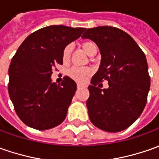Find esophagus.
<instances>
[{
    "mask_svg": "<svg viewBox=\"0 0 159 159\" xmlns=\"http://www.w3.org/2000/svg\"><path fill=\"white\" fill-rule=\"evenodd\" d=\"M85 86H84V84H77V88L78 89H81V88H84Z\"/></svg>",
    "mask_w": 159,
    "mask_h": 159,
    "instance_id": "1",
    "label": "esophagus"
}]
</instances>
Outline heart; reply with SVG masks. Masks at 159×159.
<instances>
[{"mask_svg":"<svg viewBox=\"0 0 159 159\" xmlns=\"http://www.w3.org/2000/svg\"><path fill=\"white\" fill-rule=\"evenodd\" d=\"M81 48L83 51L85 52L89 57H94L97 52H98V46L97 44L91 42V41H86L81 44ZM71 52H72V48L70 45H67L63 51H62V61L64 62H68L70 61L71 57ZM91 70L89 68H76L74 67L70 70L69 71V75L72 79L75 80L76 82H84L87 79L89 75L91 74Z\"/></svg>","mask_w":159,"mask_h":159,"instance_id":"obj_1","label":"heart"}]
</instances>
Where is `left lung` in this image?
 <instances>
[{
	"label": "left lung",
	"mask_w": 159,
	"mask_h": 159,
	"mask_svg": "<svg viewBox=\"0 0 159 159\" xmlns=\"http://www.w3.org/2000/svg\"><path fill=\"white\" fill-rule=\"evenodd\" d=\"M82 38L93 41L101 54L99 69L89 86L86 105L89 119L108 132L127 129L142 114L147 102L151 82L146 57L129 34L114 27L88 29ZM103 80L109 87L101 90L98 87Z\"/></svg>",
	"instance_id": "1"
}]
</instances>
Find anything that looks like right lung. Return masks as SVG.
<instances>
[{"mask_svg":"<svg viewBox=\"0 0 159 159\" xmlns=\"http://www.w3.org/2000/svg\"><path fill=\"white\" fill-rule=\"evenodd\" d=\"M85 28L45 27L30 34L18 48L8 69V93L17 116L25 125L44 130L61 124L76 90L65 76L52 83V67L62 64V51Z\"/></svg>","mask_w":159,"mask_h":159,"instance_id":"obj_1","label":"right lung"}]
</instances>
